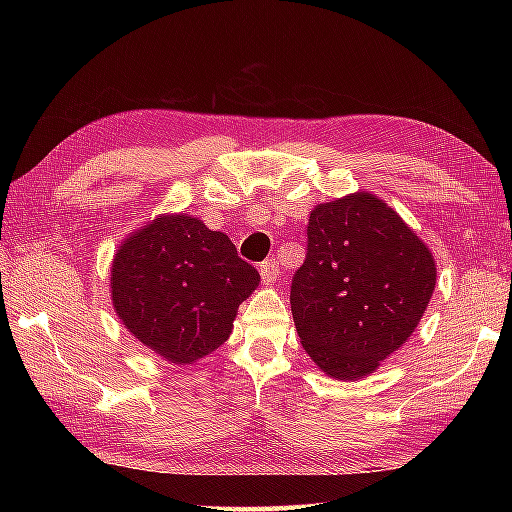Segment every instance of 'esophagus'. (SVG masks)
I'll return each mask as SVG.
<instances>
[{
  "label": "esophagus",
  "mask_w": 512,
  "mask_h": 512,
  "mask_svg": "<svg viewBox=\"0 0 512 512\" xmlns=\"http://www.w3.org/2000/svg\"><path fill=\"white\" fill-rule=\"evenodd\" d=\"M259 275H262V281L266 286H273L279 277V266L275 259H266L264 264H259Z\"/></svg>",
  "instance_id": "obj_1"
}]
</instances>
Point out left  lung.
I'll use <instances>...</instances> for the list:
<instances>
[{
	"mask_svg": "<svg viewBox=\"0 0 512 512\" xmlns=\"http://www.w3.org/2000/svg\"><path fill=\"white\" fill-rule=\"evenodd\" d=\"M436 277L429 246L378 195L317 204L290 286L303 350L334 380L374 374L418 328Z\"/></svg>",
	"mask_w": 512,
	"mask_h": 512,
	"instance_id": "left-lung-1",
	"label": "left lung"
}]
</instances>
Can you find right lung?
Wrapping results in <instances>:
<instances>
[{
	"instance_id": "right-lung-1",
	"label": "right lung",
	"mask_w": 512,
	"mask_h": 512,
	"mask_svg": "<svg viewBox=\"0 0 512 512\" xmlns=\"http://www.w3.org/2000/svg\"><path fill=\"white\" fill-rule=\"evenodd\" d=\"M259 273L226 233L187 213H160L129 233L110 268L116 317L147 350L193 365L228 341Z\"/></svg>"
}]
</instances>
